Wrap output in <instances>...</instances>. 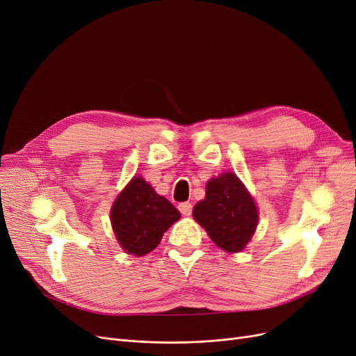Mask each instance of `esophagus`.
<instances>
[{
	"instance_id": "34e87169",
	"label": "esophagus",
	"mask_w": 356,
	"mask_h": 356,
	"mask_svg": "<svg viewBox=\"0 0 356 356\" xmlns=\"http://www.w3.org/2000/svg\"><path fill=\"white\" fill-rule=\"evenodd\" d=\"M178 209H179V211L182 213L184 216H190L191 213H193V204H191V203H188V202H186V203H181V204L178 206Z\"/></svg>"
}]
</instances>
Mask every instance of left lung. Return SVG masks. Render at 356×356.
Masks as SVG:
<instances>
[{
    "label": "left lung",
    "instance_id": "left-lung-1",
    "mask_svg": "<svg viewBox=\"0 0 356 356\" xmlns=\"http://www.w3.org/2000/svg\"><path fill=\"white\" fill-rule=\"evenodd\" d=\"M194 219L220 248L238 252L244 250L257 226L255 203L235 174L211 178L206 197L193 209Z\"/></svg>",
    "mask_w": 356,
    "mask_h": 356
}]
</instances>
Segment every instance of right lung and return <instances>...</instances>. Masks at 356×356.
Wrapping results in <instances>:
<instances>
[{"label":"right lung","instance_id":"right-lung-1","mask_svg":"<svg viewBox=\"0 0 356 356\" xmlns=\"http://www.w3.org/2000/svg\"><path fill=\"white\" fill-rule=\"evenodd\" d=\"M179 216L172 203L156 194L140 177L131 179L111 210L118 243L127 252L138 257L158 247L168 227Z\"/></svg>","mask_w":356,"mask_h":356}]
</instances>
